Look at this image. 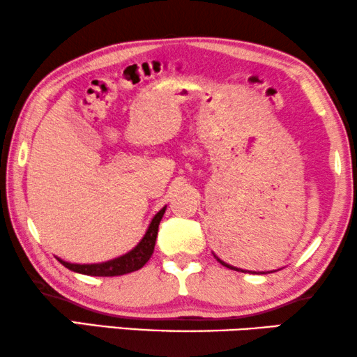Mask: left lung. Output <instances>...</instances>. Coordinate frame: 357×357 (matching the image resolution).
Masks as SVG:
<instances>
[{"label": "left lung", "mask_w": 357, "mask_h": 357, "mask_svg": "<svg viewBox=\"0 0 357 357\" xmlns=\"http://www.w3.org/2000/svg\"><path fill=\"white\" fill-rule=\"evenodd\" d=\"M215 257H217V255H215ZM217 260L222 265H225V267H228V268H231V270H236V272H248V270H241V268H236V267H233V265H228L227 262H223V260H220L218 257H217ZM249 273H255V272H249Z\"/></svg>", "instance_id": "obj_1"}]
</instances>
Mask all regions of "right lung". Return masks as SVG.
Listing matches in <instances>:
<instances>
[{
    "instance_id": "1",
    "label": "right lung",
    "mask_w": 357,
    "mask_h": 357,
    "mask_svg": "<svg viewBox=\"0 0 357 357\" xmlns=\"http://www.w3.org/2000/svg\"><path fill=\"white\" fill-rule=\"evenodd\" d=\"M167 207H163L160 212L155 215L150 222V227L147 233L144 234V238L140 239V243L135 245L132 250H129L128 254L121 255V257L108 260V262L102 264H69L64 260L58 259L64 267L73 270V272L90 275V277H118V275H126L135 270L142 268L145 264L149 262V259L152 257L153 249H155V241H157L158 234V225L162 222L163 213Z\"/></svg>"
}]
</instances>
